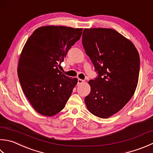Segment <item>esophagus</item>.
<instances>
[{
  "label": "esophagus",
  "instance_id": "obj_1",
  "mask_svg": "<svg viewBox=\"0 0 153 153\" xmlns=\"http://www.w3.org/2000/svg\"><path fill=\"white\" fill-rule=\"evenodd\" d=\"M83 82H84V80L79 79V78L77 79V84H82V83H83Z\"/></svg>",
  "mask_w": 153,
  "mask_h": 153
}]
</instances>
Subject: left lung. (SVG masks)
<instances>
[{"label": "left lung", "instance_id": "left-lung-1", "mask_svg": "<svg viewBox=\"0 0 153 153\" xmlns=\"http://www.w3.org/2000/svg\"><path fill=\"white\" fill-rule=\"evenodd\" d=\"M82 44L98 73L97 77L89 81L87 108L98 117L108 118L134 94L140 70L139 52L129 40L111 28H85Z\"/></svg>", "mask_w": 153, "mask_h": 153}]
</instances>
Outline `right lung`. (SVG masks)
<instances>
[{
    "label": "right lung",
    "mask_w": 153,
    "mask_h": 153,
    "mask_svg": "<svg viewBox=\"0 0 153 153\" xmlns=\"http://www.w3.org/2000/svg\"><path fill=\"white\" fill-rule=\"evenodd\" d=\"M83 28L46 26L27 40L20 56L18 76L24 94L41 115L53 116L64 108L77 83L59 70Z\"/></svg>",
    "instance_id": "1"
}]
</instances>
